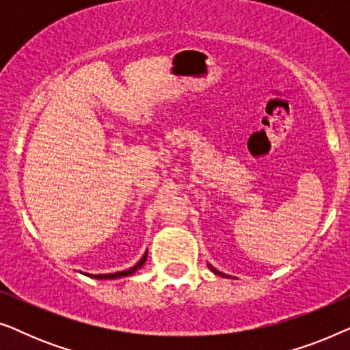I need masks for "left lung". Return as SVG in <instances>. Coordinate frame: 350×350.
Returning <instances> with one entry per match:
<instances>
[{"mask_svg":"<svg viewBox=\"0 0 350 350\" xmlns=\"http://www.w3.org/2000/svg\"><path fill=\"white\" fill-rule=\"evenodd\" d=\"M210 269H212V271L215 272V274H218V275H223V274H221V272H218L217 269H213V267H212V266H210Z\"/></svg>","mask_w":350,"mask_h":350,"instance_id":"1","label":"left lung"}]
</instances>
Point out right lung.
I'll return each mask as SVG.
<instances>
[{"label":"right lung","mask_w":350,"mask_h":350,"mask_svg":"<svg viewBox=\"0 0 350 350\" xmlns=\"http://www.w3.org/2000/svg\"><path fill=\"white\" fill-rule=\"evenodd\" d=\"M146 261V253L145 255H143V258L140 261L137 262L135 266L133 267H131V269L129 271H121V272H114V274H102V275H92V277H95V279H118V277H124V275H131V274H133V272H135L138 267H142L143 266V262Z\"/></svg>","instance_id":"right-lung-1"}]
</instances>
